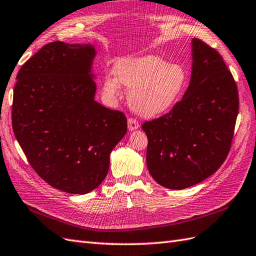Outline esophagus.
<instances>
[{"mask_svg": "<svg viewBox=\"0 0 256 256\" xmlns=\"http://www.w3.org/2000/svg\"><path fill=\"white\" fill-rule=\"evenodd\" d=\"M140 128V123L137 122L135 119H132V118H128V128L130 132H133L135 130H138Z\"/></svg>", "mask_w": 256, "mask_h": 256, "instance_id": "34e87169", "label": "esophagus"}]
</instances>
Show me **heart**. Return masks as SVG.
I'll use <instances>...</instances> for the list:
<instances>
[{"label":"heart","mask_w":256,"mask_h":256,"mask_svg":"<svg viewBox=\"0 0 256 256\" xmlns=\"http://www.w3.org/2000/svg\"><path fill=\"white\" fill-rule=\"evenodd\" d=\"M114 72L116 76L104 78V93L116 98L121 86L130 90V107L142 118L168 112L178 102L187 81L186 71L180 64H168L156 55L122 58L116 62Z\"/></svg>","instance_id":"1"}]
</instances>
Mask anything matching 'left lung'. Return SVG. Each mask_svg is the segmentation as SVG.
I'll list each match as a JSON object with an SVG mask.
<instances>
[{
    "label": "left lung",
    "mask_w": 256,
    "mask_h": 256,
    "mask_svg": "<svg viewBox=\"0 0 256 256\" xmlns=\"http://www.w3.org/2000/svg\"><path fill=\"white\" fill-rule=\"evenodd\" d=\"M192 76L182 100L168 114L142 124L147 168L161 186L188 188L214 174L232 145L239 100L222 56L192 40Z\"/></svg>",
    "instance_id": "1"
}]
</instances>
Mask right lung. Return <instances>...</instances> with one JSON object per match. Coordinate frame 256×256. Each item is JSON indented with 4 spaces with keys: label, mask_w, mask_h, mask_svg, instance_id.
Instances as JSON below:
<instances>
[{
    "label": "right lung",
    "mask_w": 256,
    "mask_h": 256,
    "mask_svg": "<svg viewBox=\"0 0 256 256\" xmlns=\"http://www.w3.org/2000/svg\"><path fill=\"white\" fill-rule=\"evenodd\" d=\"M93 43L45 45L19 70L12 98L16 140L48 185L88 194L107 176L126 118L95 100Z\"/></svg>",
    "instance_id": "right-lung-1"
}]
</instances>
